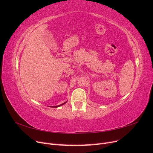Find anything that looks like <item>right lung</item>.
<instances>
[{
  "label": "right lung",
  "instance_id": "obj_1",
  "mask_svg": "<svg viewBox=\"0 0 153 153\" xmlns=\"http://www.w3.org/2000/svg\"><path fill=\"white\" fill-rule=\"evenodd\" d=\"M67 101H66V102H64V103H63L62 104H61V105H57V106H50L51 107H53V108H57V107H59V106H62V105H64L65 104Z\"/></svg>",
  "mask_w": 153,
  "mask_h": 153
}]
</instances>
